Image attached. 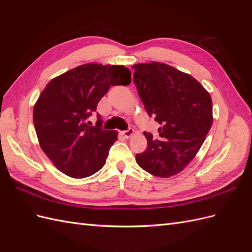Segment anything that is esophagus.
<instances>
[{
  "instance_id": "obj_1",
  "label": "esophagus",
  "mask_w": 252,
  "mask_h": 252,
  "mask_svg": "<svg viewBox=\"0 0 252 252\" xmlns=\"http://www.w3.org/2000/svg\"><path fill=\"white\" fill-rule=\"evenodd\" d=\"M132 133H133V129H127V130H125V131H121V134L124 136V138H126V139H128V138H130V136L132 135Z\"/></svg>"
}]
</instances>
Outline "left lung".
<instances>
[{"instance_id":"obj_1","label":"left lung","mask_w":252,"mask_h":252,"mask_svg":"<svg viewBox=\"0 0 252 252\" xmlns=\"http://www.w3.org/2000/svg\"><path fill=\"white\" fill-rule=\"evenodd\" d=\"M133 82L148 116L161 125L158 140L145 131L147 149L135 156L159 178L181 172L200 150L212 125L210 94L191 75L158 62L135 64Z\"/></svg>"}]
</instances>
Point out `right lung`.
Segmentation results:
<instances>
[{"mask_svg": "<svg viewBox=\"0 0 252 252\" xmlns=\"http://www.w3.org/2000/svg\"><path fill=\"white\" fill-rule=\"evenodd\" d=\"M131 72L124 66L86 64L51 80L33 108V124L41 148L68 177L83 179L100 170L118 140L116 130L102 129L88 119L110 86H127Z\"/></svg>", "mask_w": 252, "mask_h": 252, "instance_id": "1", "label": "right lung"}]
</instances>
